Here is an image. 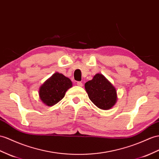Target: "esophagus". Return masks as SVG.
I'll list each match as a JSON object with an SVG mask.
<instances>
[{"instance_id": "34e87169", "label": "esophagus", "mask_w": 159, "mask_h": 159, "mask_svg": "<svg viewBox=\"0 0 159 159\" xmlns=\"http://www.w3.org/2000/svg\"><path fill=\"white\" fill-rule=\"evenodd\" d=\"M76 84L78 85L79 87H83V83H81V82H77V83H76Z\"/></svg>"}]
</instances>
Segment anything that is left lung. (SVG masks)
Returning <instances> with one entry per match:
<instances>
[{"instance_id": "8db88e82", "label": "left lung", "mask_w": 159, "mask_h": 159, "mask_svg": "<svg viewBox=\"0 0 159 159\" xmlns=\"http://www.w3.org/2000/svg\"><path fill=\"white\" fill-rule=\"evenodd\" d=\"M84 88L89 98L101 109H110L117 102L116 89L102 74H96L85 83Z\"/></svg>"}]
</instances>
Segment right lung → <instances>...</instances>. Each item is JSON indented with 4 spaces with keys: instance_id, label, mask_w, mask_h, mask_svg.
<instances>
[{
    "instance_id": "add662e5",
    "label": "right lung",
    "mask_w": 159,
    "mask_h": 159,
    "mask_svg": "<svg viewBox=\"0 0 159 159\" xmlns=\"http://www.w3.org/2000/svg\"><path fill=\"white\" fill-rule=\"evenodd\" d=\"M72 87L70 79L56 72L39 87V99L47 106H53L64 98L68 89Z\"/></svg>"
}]
</instances>
